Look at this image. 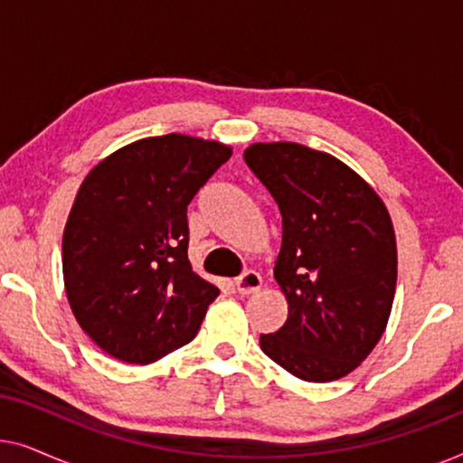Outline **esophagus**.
Returning <instances> with one entry per match:
<instances>
[{"mask_svg": "<svg viewBox=\"0 0 463 463\" xmlns=\"http://www.w3.org/2000/svg\"><path fill=\"white\" fill-rule=\"evenodd\" d=\"M233 284H236V290L240 295H250V293H257V290L261 288L263 280L255 269H249V271H244L242 276H238Z\"/></svg>", "mask_w": 463, "mask_h": 463, "instance_id": "34e87169", "label": "esophagus"}]
</instances>
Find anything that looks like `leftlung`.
<instances>
[{
    "mask_svg": "<svg viewBox=\"0 0 463 463\" xmlns=\"http://www.w3.org/2000/svg\"><path fill=\"white\" fill-rule=\"evenodd\" d=\"M244 160L282 214L274 278L288 318L261 335L268 356L303 382H335L369 356L396 290L390 213L363 176L299 143H255Z\"/></svg>",
    "mask_w": 463,
    "mask_h": 463,
    "instance_id": "left-lung-1",
    "label": "left lung"
}]
</instances>
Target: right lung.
<instances>
[{
	"mask_svg": "<svg viewBox=\"0 0 463 463\" xmlns=\"http://www.w3.org/2000/svg\"><path fill=\"white\" fill-rule=\"evenodd\" d=\"M230 157L173 132L118 149L80 185L62 276L75 320L109 356L149 364L195 337L219 288L187 259V206Z\"/></svg>",
	"mask_w": 463,
	"mask_h": 463,
	"instance_id": "obj_1",
	"label": "right lung"
}]
</instances>
